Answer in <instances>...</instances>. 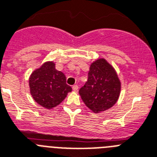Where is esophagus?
I'll list each match as a JSON object with an SVG mask.
<instances>
[{"instance_id":"34e87169","label":"esophagus","mask_w":157,"mask_h":157,"mask_svg":"<svg viewBox=\"0 0 157 157\" xmlns=\"http://www.w3.org/2000/svg\"><path fill=\"white\" fill-rule=\"evenodd\" d=\"M78 89H79L78 85H73V86H72V89H73L74 91H77V90H78Z\"/></svg>"}]
</instances>
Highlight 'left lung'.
Instances as JSON below:
<instances>
[{
  "label": "left lung",
  "mask_w": 157,
  "mask_h": 157,
  "mask_svg": "<svg viewBox=\"0 0 157 157\" xmlns=\"http://www.w3.org/2000/svg\"><path fill=\"white\" fill-rule=\"evenodd\" d=\"M121 82L114 68L105 60L99 59L91 64L88 81L79 90L82 101L94 113L113 107L118 100Z\"/></svg>",
  "instance_id": "left-lung-1"
}]
</instances>
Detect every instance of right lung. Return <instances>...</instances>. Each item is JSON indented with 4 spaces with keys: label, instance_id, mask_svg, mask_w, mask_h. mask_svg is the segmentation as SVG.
<instances>
[{
    "label": "right lung",
    "instance_id": "1",
    "mask_svg": "<svg viewBox=\"0 0 157 157\" xmlns=\"http://www.w3.org/2000/svg\"><path fill=\"white\" fill-rule=\"evenodd\" d=\"M30 93L36 102L52 109L64 100L72 88L66 84V76L55 68L53 62L44 63L29 78Z\"/></svg>",
    "mask_w": 157,
    "mask_h": 157
}]
</instances>
